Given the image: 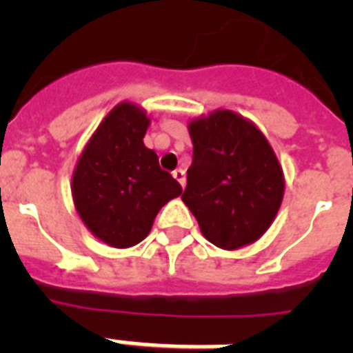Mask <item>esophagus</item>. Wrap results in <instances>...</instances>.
Wrapping results in <instances>:
<instances>
[{
    "label": "esophagus",
    "mask_w": 353,
    "mask_h": 353,
    "mask_svg": "<svg viewBox=\"0 0 353 353\" xmlns=\"http://www.w3.org/2000/svg\"><path fill=\"white\" fill-rule=\"evenodd\" d=\"M173 176H174V180H176V182L180 183V185H185V171L183 170H174L173 171Z\"/></svg>",
    "instance_id": "obj_1"
}]
</instances>
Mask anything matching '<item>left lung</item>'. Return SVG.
I'll list each match as a JSON object with an SVG mask.
<instances>
[{
	"mask_svg": "<svg viewBox=\"0 0 353 353\" xmlns=\"http://www.w3.org/2000/svg\"><path fill=\"white\" fill-rule=\"evenodd\" d=\"M192 164L182 201L205 239L239 249L260 239L281 207L285 180L274 150L251 121L221 109L191 121Z\"/></svg>",
	"mask_w": 353,
	"mask_h": 353,
	"instance_id": "obj_1",
	"label": "left lung"
}]
</instances>
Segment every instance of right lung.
I'll list each match as a JSON object with an SVG mask.
<instances>
[{
	"mask_svg": "<svg viewBox=\"0 0 353 353\" xmlns=\"http://www.w3.org/2000/svg\"><path fill=\"white\" fill-rule=\"evenodd\" d=\"M148 123L138 105L118 104L95 130L74 171L77 214L93 235L113 248L139 244L157 212L182 194V185L143 143Z\"/></svg>",
	"mask_w": 353,
	"mask_h": 353,
	"instance_id": "1",
	"label": "right lung"
}]
</instances>
